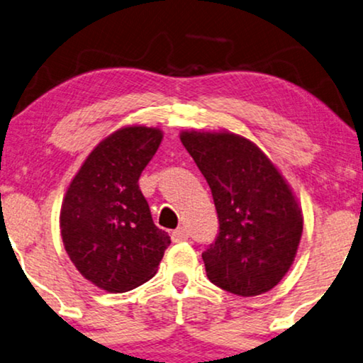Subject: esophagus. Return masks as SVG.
Returning a JSON list of instances; mask_svg holds the SVG:
<instances>
[{
    "label": "esophagus",
    "instance_id": "esophagus-1",
    "mask_svg": "<svg viewBox=\"0 0 363 363\" xmlns=\"http://www.w3.org/2000/svg\"><path fill=\"white\" fill-rule=\"evenodd\" d=\"M189 239V232H187L184 227H179L172 232V240L174 242H184V240Z\"/></svg>",
    "mask_w": 363,
    "mask_h": 363
}]
</instances>
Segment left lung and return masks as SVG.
I'll return each mask as SVG.
<instances>
[{
	"mask_svg": "<svg viewBox=\"0 0 363 363\" xmlns=\"http://www.w3.org/2000/svg\"><path fill=\"white\" fill-rule=\"evenodd\" d=\"M181 143L211 187L219 235L204 252L217 287L252 297L289 272L303 216L289 182L252 141L229 131H182Z\"/></svg>",
	"mask_w": 363,
	"mask_h": 363,
	"instance_id": "8db88e82",
	"label": "left lung"
}]
</instances>
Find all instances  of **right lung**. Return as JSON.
<instances>
[{"label":"right lung","mask_w":363,"mask_h":363,"mask_svg":"<svg viewBox=\"0 0 363 363\" xmlns=\"http://www.w3.org/2000/svg\"><path fill=\"white\" fill-rule=\"evenodd\" d=\"M161 141V129L139 124L109 134L89 152L62 199L66 252L79 274L106 292L147 282L171 244L152 222L138 184Z\"/></svg>","instance_id":"add662e5"}]
</instances>
